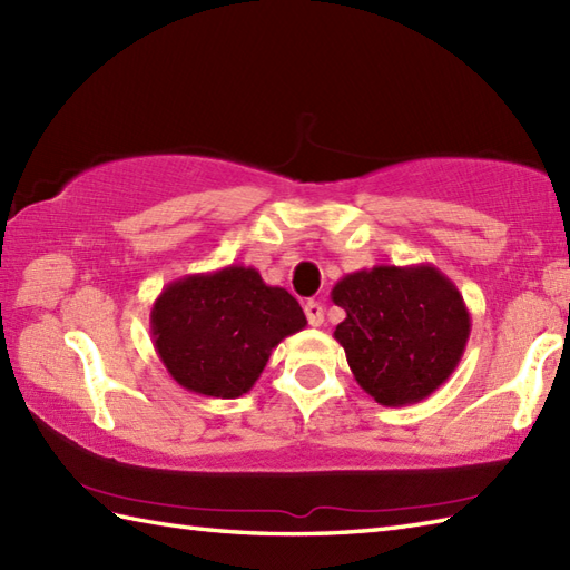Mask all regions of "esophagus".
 <instances>
[{"mask_svg":"<svg viewBox=\"0 0 570 570\" xmlns=\"http://www.w3.org/2000/svg\"><path fill=\"white\" fill-rule=\"evenodd\" d=\"M304 311H306V318H308V323L313 325V328H318V325L323 323V306L318 304V301H308V304L304 306Z\"/></svg>","mask_w":570,"mask_h":570,"instance_id":"34e87169","label":"esophagus"}]
</instances>
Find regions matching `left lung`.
Here are the masks:
<instances>
[{
	"label": "left lung",
	"instance_id": "left-lung-1",
	"mask_svg": "<svg viewBox=\"0 0 570 570\" xmlns=\"http://www.w3.org/2000/svg\"><path fill=\"white\" fill-rule=\"evenodd\" d=\"M331 298L345 311L333 337L357 384L382 406L431 396L465 353L468 306L433 264L353 272L333 286Z\"/></svg>",
	"mask_w": 570,
	"mask_h": 570
}]
</instances>
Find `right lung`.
Instances as JSON below:
<instances>
[{
    "mask_svg": "<svg viewBox=\"0 0 570 570\" xmlns=\"http://www.w3.org/2000/svg\"><path fill=\"white\" fill-rule=\"evenodd\" d=\"M304 328L298 301L242 264L176 278L151 306L154 347L168 374L215 399L247 394L272 350Z\"/></svg>",
    "mask_w": 570,
    "mask_h": 570,
    "instance_id": "obj_1",
    "label": "right lung"
}]
</instances>
